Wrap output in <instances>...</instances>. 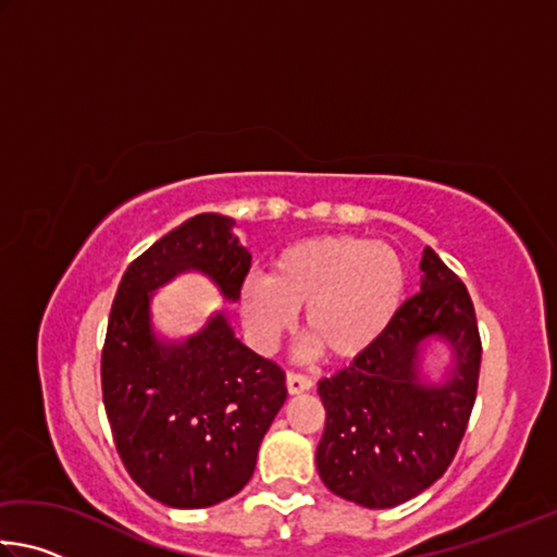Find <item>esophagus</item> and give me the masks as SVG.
<instances>
[{
	"label": "esophagus",
	"mask_w": 557,
	"mask_h": 557,
	"mask_svg": "<svg viewBox=\"0 0 557 557\" xmlns=\"http://www.w3.org/2000/svg\"><path fill=\"white\" fill-rule=\"evenodd\" d=\"M312 379H309V375H305V373H287V391L292 393V395H297V393H305V391H309L312 388Z\"/></svg>",
	"instance_id": "1"
}]
</instances>
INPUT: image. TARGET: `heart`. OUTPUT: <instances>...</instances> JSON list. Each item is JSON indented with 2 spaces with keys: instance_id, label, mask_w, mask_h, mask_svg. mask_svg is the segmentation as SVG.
Returning <instances> with one entry per match:
<instances>
[{
  "instance_id": "heart-1",
  "label": "heart",
  "mask_w": 557,
  "mask_h": 557,
  "mask_svg": "<svg viewBox=\"0 0 557 557\" xmlns=\"http://www.w3.org/2000/svg\"><path fill=\"white\" fill-rule=\"evenodd\" d=\"M405 262L388 243L324 235L289 245L270 277L243 282L240 309L262 346L305 307V334L332 358H354L379 338L405 295Z\"/></svg>"
}]
</instances>
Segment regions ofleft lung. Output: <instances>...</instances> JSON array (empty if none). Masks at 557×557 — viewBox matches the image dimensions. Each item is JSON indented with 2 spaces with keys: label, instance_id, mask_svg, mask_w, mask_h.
Here are the masks:
<instances>
[{
  "label": "left lung",
  "instance_id": "8db88e82",
  "mask_svg": "<svg viewBox=\"0 0 557 557\" xmlns=\"http://www.w3.org/2000/svg\"><path fill=\"white\" fill-rule=\"evenodd\" d=\"M420 292L405 299L375 342L346 369L319 381L326 410L317 469L329 492L366 508H393L445 474L476 400L482 338L471 297L432 248L420 260ZM453 348L442 384L419 375L421 344Z\"/></svg>",
  "mask_w": 557,
  "mask_h": 557
}]
</instances>
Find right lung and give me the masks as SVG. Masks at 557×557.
Here are the masks:
<instances>
[{
    "instance_id": "right-lung-1",
    "label": "right lung",
    "mask_w": 557,
    "mask_h": 557,
    "mask_svg": "<svg viewBox=\"0 0 557 557\" xmlns=\"http://www.w3.org/2000/svg\"><path fill=\"white\" fill-rule=\"evenodd\" d=\"M235 221L199 213L137 260L117 287L102 346V403L135 484L174 508L225 502L250 482L260 442L287 398L285 371L235 338L223 312L184 344L159 342L152 295L184 270L240 297L250 252Z\"/></svg>"
}]
</instances>
